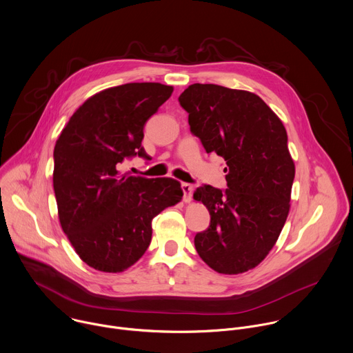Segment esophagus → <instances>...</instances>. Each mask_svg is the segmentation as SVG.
<instances>
[{
  "instance_id": "obj_1",
  "label": "esophagus",
  "mask_w": 353,
  "mask_h": 353,
  "mask_svg": "<svg viewBox=\"0 0 353 353\" xmlns=\"http://www.w3.org/2000/svg\"><path fill=\"white\" fill-rule=\"evenodd\" d=\"M181 190L184 192V202H190L192 199V191H194V187L188 183H183L181 184Z\"/></svg>"
}]
</instances>
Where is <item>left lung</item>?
Masks as SVG:
<instances>
[{
  "label": "left lung",
  "instance_id": "left-lung-1",
  "mask_svg": "<svg viewBox=\"0 0 353 353\" xmlns=\"http://www.w3.org/2000/svg\"><path fill=\"white\" fill-rule=\"evenodd\" d=\"M179 101L191 133L227 163L225 191L205 184L194 192L210 213L209 228L195 235V249L219 274L246 272L271 252L290 210L296 168L286 129L248 90L194 83Z\"/></svg>",
  "mask_w": 353,
  "mask_h": 353
}]
</instances>
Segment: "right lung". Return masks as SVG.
Listing matches in <instances>:
<instances>
[{"label":"right lung","mask_w":353,"mask_h":353,"mask_svg":"<svg viewBox=\"0 0 353 353\" xmlns=\"http://www.w3.org/2000/svg\"><path fill=\"white\" fill-rule=\"evenodd\" d=\"M173 86L133 82L89 97L61 130L53 151V190L60 225L79 259L103 272H122L147 250L152 219L181 201L170 177L119 173L125 159L147 161L145 122Z\"/></svg>","instance_id":"right-lung-1"}]
</instances>
